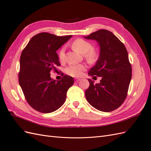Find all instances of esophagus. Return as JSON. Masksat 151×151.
Segmentation results:
<instances>
[{
  "label": "esophagus",
  "instance_id": "esophagus-1",
  "mask_svg": "<svg viewBox=\"0 0 151 151\" xmlns=\"http://www.w3.org/2000/svg\"><path fill=\"white\" fill-rule=\"evenodd\" d=\"M80 81V79H75V82H78Z\"/></svg>",
  "mask_w": 151,
  "mask_h": 151
}]
</instances>
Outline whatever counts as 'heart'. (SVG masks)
<instances>
[{"instance_id": "1", "label": "heart", "mask_w": 151, "mask_h": 151, "mask_svg": "<svg viewBox=\"0 0 151 151\" xmlns=\"http://www.w3.org/2000/svg\"><path fill=\"white\" fill-rule=\"evenodd\" d=\"M72 47L76 51L81 54H85V57L89 60L93 61L96 58V53L92 51L93 46L89 42L83 39H77L73 42ZM58 58L60 61L65 60V50L62 48L58 53ZM86 66L84 64H72L66 68V73L72 77H78L81 76L86 70Z\"/></svg>"}]
</instances>
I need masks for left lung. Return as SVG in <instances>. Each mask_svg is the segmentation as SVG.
<instances>
[{
	"instance_id": "left-lung-1",
	"label": "left lung",
	"mask_w": 151,
	"mask_h": 151,
	"mask_svg": "<svg viewBox=\"0 0 151 151\" xmlns=\"http://www.w3.org/2000/svg\"><path fill=\"white\" fill-rule=\"evenodd\" d=\"M84 38L96 40L100 47L99 58L89 70V75L102 78L96 84L94 81L88 79L86 99L99 111H112L124 102L132 78L127 50L115 35L106 29H99Z\"/></svg>"
}]
</instances>
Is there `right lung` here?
Wrapping results in <instances>:
<instances>
[{"mask_svg": "<svg viewBox=\"0 0 151 151\" xmlns=\"http://www.w3.org/2000/svg\"><path fill=\"white\" fill-rule=\"evenodd\" d=\"M72 36L40 33L34 36L22 50L19 83L27 102L36 111L51 113L65 101L74 79L65 75L56 81L51 78L50 72L57 71V66L60 65L56 51Z\"/></svg>", "mask_w": 151, "mask_h": 151, "instance_id": "obj_1", "label": "right lung"}]
</instances>
